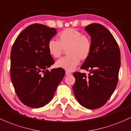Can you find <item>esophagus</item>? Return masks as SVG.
Instances as JSON below:
<instances>
[{
    "label": "esophagus",
    "mask_w": 131,
    "mask_h": 131,
    "mask_svg": "<svg viewBox=\"0 0 131 131\" xmlns=\"http://www.w3.org/2000/svg\"><path fill=\"white\" fill-rule=\"evenodd\" d=\"M65 74L66 75H71V74H72V73L71 72H69V71H66Z\"/></svg>",
    "instance_id": "esophagus-1"
}]
</instances>
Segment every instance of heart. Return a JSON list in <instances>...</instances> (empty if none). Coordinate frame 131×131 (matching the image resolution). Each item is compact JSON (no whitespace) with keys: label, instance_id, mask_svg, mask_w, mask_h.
Instances as JSON below:
<instances>
[{"label":"heart","instance_id":"obj_1","mask_svg":"<svg viewBox=\"0 0 131 131\" xmlns=\"http://www.w3.org/2000/svg\"><path fill=\"white\" fill-rule=\"evenodd\" d=\"M58 41L50 40L47 49L50 55L57 58L61 57L63 50H67V57L60 58L56 62V67L67 71H73L80 63V60H86L92 50L90 38L81 31L73 28H66L57 37Z\"/></svg>","mask_w":131,"mask_h":131}]
</instances>
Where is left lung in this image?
I'll return each mask as SVG.
<instances>
[{
  "instance_id": "8db88e82",
  "label": "left lung",
  "mask_w": 131,
  "mask_h": 131,
  "mask_svg": "<svg viewBox=\"0 0 131 131\" xmlns=\"http://www.w3.org/2000/svg\"><path fill=\"white\" fill-rule=\"evenodd\" d=\"M91 37V53L81 69L90 71L73 73V86L78 103L90 110L103 106L114 93L121 66V53L116 40L110 30L99 24H91L84 28Z\"/></svg>"
}]
</instances>
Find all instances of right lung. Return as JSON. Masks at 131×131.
I'll return each mask as SVG.
<instances>
[{"mask_svg":"<svg viewBox=\"0 0 131 131\" xmlns=\"http://www.w3.org/2000/svg\"><path fill=\"white\" fill-rule=\"evenodd\" d=\"M57 32L54 28L32 24L18 35L12 46L11 81L19 100L28 107L48 104L64 76L62 68L47 70L54 63L47 44Z\"/></svg>","mask_w":131,"mask_h":131,"instance_id":"add662e5","label":"right lung"}]
</instances>
